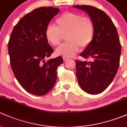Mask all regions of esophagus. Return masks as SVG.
Returning a JSON list of instances; mask_svg holds the SVG:
<instances>
[{
    "instance_id": "1",
    "label": "esophagus",
    "mask_w": 127,
    "mask_h": 127,
    "mask_svg": "<svg viewBox=\"0 0 127 127\" xmlns=\"http://www.w3.org/2000/svg\"><path fill=\"white\" fill-rule=\"evenodd\" d=\"M63 59H64V61H67L68 59H69V58H68V57H65V56H64V57H63Z\"/></svg>"
}]
</instances>
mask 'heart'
Returning <instances> with one entry per match:
<instances>
[{
	"instance_id": "heart-1",
	"label": "heart",
	"mask_w": 127,
	"mask_h": 127,
	"mask_svg": "<svg viewBox=\"0 0 127 127\" xmlns=\"http://www.w3.org/2000/svg\"><path fill=\"white\" fill-rule=\"evenodd\" d=\"M57 26L49 24L45 30V37L48 43L57 46L66 35L68 41L56 49V54L65 57H72L78 53L79 47L86 48L92 43L95 34L92 19L75 12H66L56 19Z\"/></svg>"
}]
</instances>
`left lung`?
Here are the masks:
<instances>
[{
	"label": "left lung",
	"instance_id": "left-lung-1",
	"mask_svg": "<svg viewBox=\"0 0 127 127\" xmlns=\"http://www.w3.org/2000/svg\"><path fill=\"white\" fill-rule=\"evenodd\" d=\"M89 14L95 26L92 43L80 54L85 59L76 60L78 83L85 92L96 95L110 85L119 67L121 44L117 29L104 11L90 5H76Z\"/></svg>",
	"mask_w": 127,
	"mask_h": 127
}]
</instances>
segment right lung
<instances>
[{
    "label": "right lung",
    "mask_w": 127,
    "mask_h": 127,
    "mask_svg": "<svg viewBox=\"0 0 127 127\" xmlns=\"http://www.w3.org/2000/svg\"><path fill=\"white\" fill-rule=\"evenodd\" d=\"M59 12L57 8L40 7L24 15L15 25L8 43L10 62L15 78L27 92L37 96L48 93L57 79L61 56L45 61L54 52L45 30Z\"/></svg>",
    "instance_id": "right-lung-1"
}]
</instances>
